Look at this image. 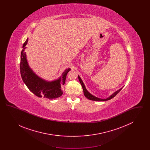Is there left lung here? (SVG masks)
I'll use <instances>...</instances> for the list:
<instances>
[{
	"label": "left lung",
	"instance_id": "obj_1",
	"mask_svg": "<svg viewBox=\"0 0 150 150\" xmlns=\"http://www.w3.org/2000/svg\"><path fill=\"white\" fill-rule=\"evenodd\" d=\"M78 79L79 80V81H80V84H81V85L82 86L83 90V92H84V94L85 97H86V98H87L88 100H94V101H106V100H111V99H112V98H114L115 96L117 93H119V92L121 91V89H122V87L120 89H119V90H117V91L115 92L114 93H112L111 96H110L108 97H107V98H104V99H103V98H98V97H97L93 96V95H92V94H91V93H89V92L87 91V89H86V86H85V85H84V84L83 80H81V78H80L79 75Z\"/></svg>",
	"mask_w": 150,
	"mask_h": 150
}]
</instances>
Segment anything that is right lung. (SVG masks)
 Returning <instances> with one entry per match:
<instances>
[{"label":"right lung","mask_w":150,"mask_h":150,"mask_svg":"<svg viewBox=\"0 0 150 150\" xmlns=\"http://www.w3.org/2000/svg\"><path fill=\"white\" fill-rule=\"evenodd\" d=\"M28 42V38L23 44L21 53L20 72L23 81L29 90L39 97L53 100L61 97L63 94L61 86L64 85L66 75L71 69H66L59 78L53 81H50L41 78L29 66L25 52Z\"/></svg>","instance_id":"1"}]
</instances>
